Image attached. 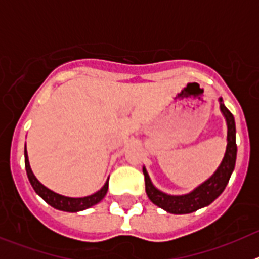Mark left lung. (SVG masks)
Listing matches in <instances>:
<instances>
[{"mask_svg": "<svg viewBox=\"0 0 259 259\" xmlns=\"http://www.w3.org/2000/svg\"><path fill=\"white\" fill-rule=\"evenodd\" d=\"M219 107H221L222 114L227 123V146H226V153H224L221 164L209 179L205 180L202 184L196 187L189 193L175 196V194H167L155 188L150 180L149 174L145 167H143V172L145 176V191L148 197L154 205L166 210L167 212L189 214L198 209L209 206L212 201L217 200L223 193L230 182V178L235 170V164H236V124H235V118L230 110L224 106L222 98H219Z\"/></svg>", "mask_w": 259, "mask_h": 259, "instance_id": "1", "label": "left lung"}]
</instances>
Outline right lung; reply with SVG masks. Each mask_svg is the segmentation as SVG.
Returning a JSON list of instances; mask_svg holds the SVG:
<instances>
[{
	"label": "right lung",
	"mask_w": 259,
	"mask_h": 259,
	"mask_svg": "<svg viewBox=\"0 0 259 259\" xmlns=\"http://www.w3.org/2000/svg\"><path fill=\"white\" fill-rule=\"evenodd\" d=\"M24 163H26L27 176H28V180L29 183H31L32 188L35 189L36 193H37L45 202L49 203L50 206H53L57 210H62V211L68 212L83 211V210L89 209V207H92L93 205L100 202V201L106 196L107 189H109V179H107L106 183L104 184V187H102L100 191L91 194V196H87V197L75 198L67 197V196H62V194L56 193V192H53L52 189L47 188L44 184H41V183L38 182L37 178L35 176V174L32 172L31 166H29L27 148H24Z\"/></svg>",
	"instance_id": "add662e5"
}]
</instances>
